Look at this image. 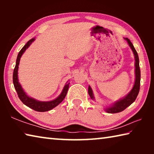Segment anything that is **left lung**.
<instances>
[{"label":"left lung","instance_id":"8db88e82","mask_svg":"<svg viewBox=\"0 0 154 154\" xmlns=\"http://www.w3.org/2000/svg\"><path fill=\"white\" fill-rule=\"evenodd\" d=\"M125 40L127 41L128 43L130 46V48H131L132 52H133L134 59H135V64H134V73H135V81L133 85L132 89L130 90V92L126 96H125L124 98H122L120 100H119L114 103L112 104L111 105L109 106H107L106 109H105V111L106 113H119L124 111L125 109H126L128 106H129L132 103L134 102V100H136L138 94H139V90H140V67H139V56L136 51V49H134L132 43L130 42V39L128 38H124ZM88 94L90 96V98H92V100H95L94 96L92 92V90L91 87L89 85L88 87Z\"/></svg>","mask_w":154,"mask_h":154}]
</instances>
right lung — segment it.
Instances as JSON below:
<instances>
[{
	"instance_id": "add662e5",
	"label": "right lung",
	"mask_w": 154,
	"mask_h": 154,
	"mask_svg": "<svg viewBox=\"0 0 154 154\" xmlns=\"http://www.w3.org/2000/svg\"><path fill=\"white\" fill-rule=\"evenodd\" d=\"M35 40V38H33L32 39L28 41L27 43L23 47L22 49H21L20 51L19 52V54H18L16 60V64H15V66L14 71V75H13V82H14V88L15 90H16L18 97L20 98V100L22 101L25 105H26L28 107H30V109H32L36 111L45 112L54 109V107H56V106H58L61 102H62V100H64L65 96H66L67 94L70 83H69V82H67L66 84H65L60 94L56 99H54V100L51 101H39L32 97H30L29 96H28L26 94V93L24 92V90H23L22 85H21L20 83H19V80H18V68H19L20 58L21 57H22V54L24 53V51L26 50L28 48H29L30 45Z\"/></svg>"
}]
</instances>
